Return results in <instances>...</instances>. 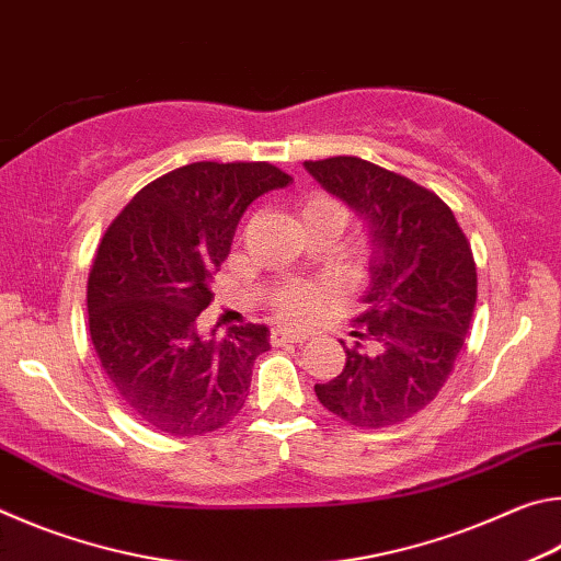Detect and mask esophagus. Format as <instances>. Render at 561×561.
<instances>
[{"label":"esophagus","instance_id":"1","mask_svg":"<svg viewBox=\"0 0 561 561\" xmlns=\"http://www.w3.org/2000/svg\"><path fill=\"white\" fill-rule=\"evenodd\" d=\"M309 336L304 331H294V329H272L270 341L274 346H284V344H304Z\"/></svg>","mask_w":561,"mask_h":561}]
</instances>
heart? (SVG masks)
I'll return each instance as SVG.
<instances>
[{
    "label": "heart",
    "instance_id": "heart-1",
    "mask_svg": "<svg viewBox=\"0 0 561 561\" xmlns=\"http://www.w3.org/2000/svg\"><path fill=\"white\" fill-rule=\"evenodd\" d=\"M329 213L336 215L341 220H346L344 207H341L334 197L329 195H309L307 201L301 203V220L307 215H319ZM324 301V289L311 287V284H294V287L284 289L277 297V314L287 321H307Z\"/></svg>",
    "mask_w": 561,
    "mask_h": 561
}]
</instances>
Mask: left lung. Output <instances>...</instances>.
<instances>
[{"instance_id":"obj_1","label":"left lung","mask_w":561,"mask_h":561,"mask_svg":"<svg viewBox=\"0 0 561 561\" xmlns=\"http://www.w3.org/2000/svg\"><path fill=\"white\" fill-rule=\"evenodd\" d=\"M304 168L371 234L366 311L351 331L358 341L344 346V371L314 393L358 428L403 423L438 396L468 336L478 299L470 242L433 190L391 170L354 156Z\"/></svg>"}]
</instances>
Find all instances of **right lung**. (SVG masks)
I'll return each instance as SVG.
<instances>
[{"instance_id": "obj_1", "label": "right lung", "mask_w": 561, "mask_h": 561, "mask_svg": "<svg viewBox=\"0 0 561 561\" xmlns=\"http://www.w3.org/2000/svg\"><path fill=\"white\" fill-rule=\"evenodd\" d=\"M291 178L270 163H190L123 207L89 274V331L103 374L128 411L168 435H203L242 411L264 324L203 334L210 282L240 217Z\"/></svg>"}]
</instances>
